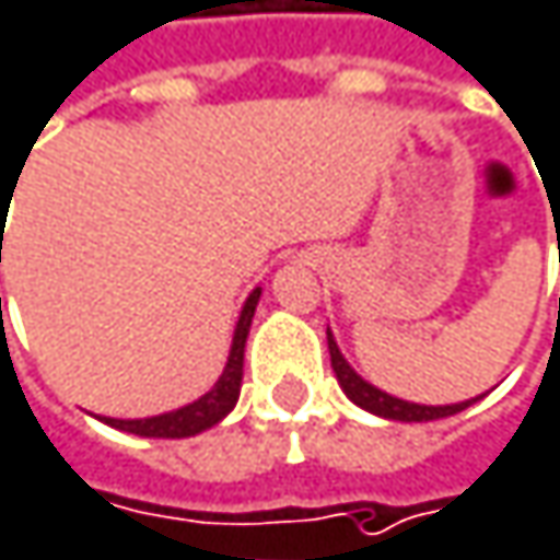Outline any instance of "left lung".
Segmentation results:
<instances>
[{
  "label": "left lung",
  "instance_id": "left-lung-1",
  "mask_svg": "<svg viewBox=\"0 0 560 560\" xmlns=\"http://www.w3.org/2000/svg\"><path fill=\"white\" fill-rule=\"evenodd\" d=\"M326 339H329V359H332V372H336V378H339V388L346 392V398H349L352 405H359L362 411H369V415H375V418L423 423V420H440L450 418V415H459V411H466L469 405L479 401V398L459 401V405H415V401H401V398H395V395H388V392L369 385V382L346 362V355L339 352V346H336V339H332L329 329H326Z\"/></svg>",
  "mask_w": 560,
  "mask_h": 560
}]
</instances>
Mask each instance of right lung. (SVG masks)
<instances>
[{"instance_id": "right-lung-1", "label": "right lung", "mask_w": 560, "mask_h": 560, "mask_svg": "<svg viewBox=\"0 0 560 560\" xmlns=\"http://www.w3.org/2000/svg\"><path fill=\"white\" fill-rule=\"evenodd\" d=\"M2 264V257H0ZM257 300H260V287L244 300L241 306V316H237V326H234V339H231V352H228V362H224V372L221 378L214 382L211 392H205L198 401L178 408V411H168V415H155V418H140V420H117V418H101L104 423L117 427V430H127V433H137V436H162V440H182V436H195L214 423L228 418L241 398V378H244V346H247V332H250V319H254V310H257Z\"/></svg>"}]
</instances>
